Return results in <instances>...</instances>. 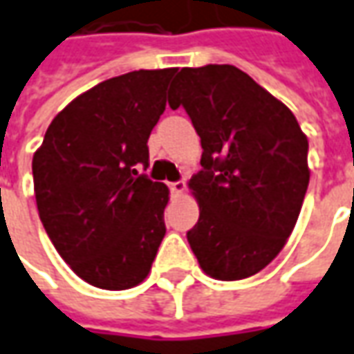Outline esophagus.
I'll return each mask as SVG.
<instances>
[{
    "instance_id": "esophagus-1",
    "label": "esophagus",
    "mask_w": 354,
    "mask_h": 354,
    "mask_svg": "<svg viewBox=\"0 0 354 354\" xmlns=\"http://www.w3.org/2000/svg\"><path fill=\"white\" fill-rule=\"evenodd\" d=\"M170 192H172L174 196H182V194L186 192V182H182V180H180V182H172V184H170Z\"/></svg>"
}]
</instances>
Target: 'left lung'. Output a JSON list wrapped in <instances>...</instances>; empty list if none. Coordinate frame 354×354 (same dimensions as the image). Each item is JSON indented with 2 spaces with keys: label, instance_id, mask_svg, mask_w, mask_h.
Listing matches in <instances>:
<instances>
[{
  "label": "left lung",
  "instance_id": "8db88e82",
  "mask_svg": "<svg viewBox=\"0 0 354 354\" xmlns=\"http://www.w3.org/2000/svg\"><path fill=\"white\" fill-rule=\"evenodd\" d=\"M168 104L201 139L203 170L188 182L200 219L188 243L223 282L261 272L292 235L310 184L308 137L294 113L231 64L182 68Z\"/></svg>",
  "mask_w": 354,
  "mask_h": 354
}]
</instances>
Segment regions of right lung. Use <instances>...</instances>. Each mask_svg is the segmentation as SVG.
<instances>
[{
	"label": "right lung",
	"mask_w": 354,
	"mask_h": 354,
	"mask_svg": "<svg viewBox=\"0 0 354 354\" xmlns=\"http://www.w3.org/2000/svg\"><path fill=\"white\" fill-rule=\"evenodd\" d=\"M176 68L135 70L80 93L32 154L37 209L58 254L102 290L149 276L165 239L170 189L137 172Z\"/></svg>",
	"instance_id": "1"
}]
</instances>
